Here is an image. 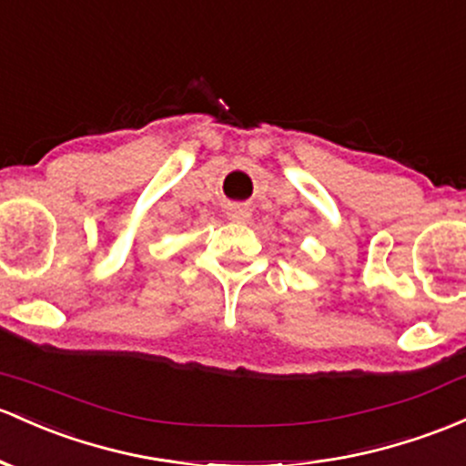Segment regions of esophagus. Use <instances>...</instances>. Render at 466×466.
<instances>
[{"label": "esophagus", "instance_id": "esophagus-1", "mask_svg": "<svg viewBox=\"0 0 466 466\" xmlns=\"http://www.w3.org/2000/svg\"><path fill=\"white\" fill-rule=\"evenodd\" d=\"M249 208L248 206H234L232 209H229V218H232V221H237V223H245L249 218Z\"/></svg>", "mask_w": 466, "mask_h": 466}]
</instances>
